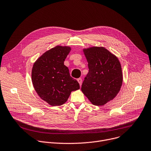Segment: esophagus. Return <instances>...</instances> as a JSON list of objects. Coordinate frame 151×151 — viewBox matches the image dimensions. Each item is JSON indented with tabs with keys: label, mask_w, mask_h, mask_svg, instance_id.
I'll use <instances>...</instances> for the list:
<instances>
[{
	"label": "esophagus",
	"mask_w": 151,
	"mask_h": 151,
	"mask_svg": "<svg viewBox=\"0 0 151 151\" xmlns=\"http://www.w3.org/2000/svg\"><path fill=\"white\" fill-rule=\"evenodd\" d=\"M77 81H78V82L79 85H80V86H81V84H82V79H81V78H78V79H77Z\"/></svg>",
	"instance_id": "esophagus-1"
}]
</instances>
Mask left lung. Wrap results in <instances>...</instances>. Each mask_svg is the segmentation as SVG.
Returning <instances> with one entry per match:
<instances>
[{"mask_svg":"<svg viewBox=\"0 0 151 151\" xmlns=\"http://www.w3.org/2000/svg\"><path fill=\"white\" fill-rule=\"evenodd\" d=\"M89 72L81 91L94 105L102 106L112 101L123 83L122 67L118 58L104 47L83 49Z\"/></svg>","mask_w":151,"mask_h":151,"instance_id":"left-lung-1","label":"left lung"}]
</instances>
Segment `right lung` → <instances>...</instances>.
I'll return each mask as SVG.
<instances>
[{
  "label": "right lung",
  "instance_id": "right-lung-1",
  "mask_svg": "<svg viewBox=\"0 0 151 151\" xmlns=\"http://www.w3.org/2000/svg\"><path fill=\"white\" fill-rule=\"evenodd\" d=\"M71 50L70 46H56L40 56L34 63L32 82L40 98L50 105L65 103L72 91L79 89L64 61Z\"/></svg>",
  "mask_w": 151,
  "mask_h": 151
}]
</instances>
